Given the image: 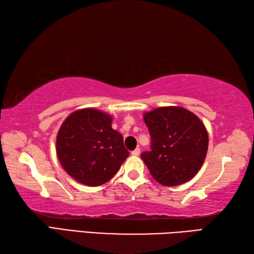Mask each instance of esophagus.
Returning <instances> with one entry per match:
<instances>
[{"label": "esophagus", "mask_w": 254, "mask_h": 254, "mask_svg": "<svg viewBox=\"0 0 254 254\" xmlns=\"http://www.w3.org/2000/svg\"><path fill=\"white\" fill-rule=\"evenodd\" d=\"M139 153H141V149H139V148L137 147V148H135V149L133 150V152H132V155H133V156H138V155H139Z\"/></svg>", "instance_id": "34e87169"}]
</instances>
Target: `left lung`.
<instances>
[{
	"label": "left lung",
	"instance_id": "obj_1",
	"mask_svg": "<svg viewBox=\"0 0 254 254\" xmlns=\"http://www.w3.org/2000/svg\"><path fill=\"white\" fill-rule=\"evenodd\" d=\"M152 138L150 152L141 157L154 179L165 187L190 181L204 163L208 133L197 116L178 106L160 107L144 113Z\"/></svg>",
	"mask_w": 254,
	"mask_h": 254
}]
</instances>
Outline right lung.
<instances>
[{
	"label": "right lung",
	"mask_w": 254,
	"mask_h": 254,
	"mask_svg": "<svg viewBox=\"0 0 254 254\" xmlns=\"http://www.w3.org/2000/svg\"><path fill=\"white\" fill-rule=\"evenodd\" d=\"M111 124L109 113L84 108L72 112L59 128V161L69 177L84 186L108 182L127 158L123 137Z\"/></svg>",
	"instance_id": "obj_1"
}]
</instances>
